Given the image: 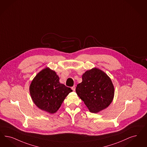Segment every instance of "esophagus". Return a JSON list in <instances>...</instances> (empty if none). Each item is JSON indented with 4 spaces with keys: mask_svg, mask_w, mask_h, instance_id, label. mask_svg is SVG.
I'll use <instances>...</instances> for the list:
<instances>
[{
    "mask_svg": "<svg viewBox=\"0 0 147 147\" xmlns=\"http://www.w3.org/2000/svg\"><path fill=\"white\" fill-rule=\"evenodd\" d=\"M71 89L73 91H76V86H73V87H71Z\"/></svg>",
    "mask_w": 147,
    "mask_h": 147,
    "instance_id": "obj_1",
    "label": "esophagus"
}]
</instances>
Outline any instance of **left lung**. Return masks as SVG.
I'll return each instance as SVG.
<instances>
[{
    "label": "left lung",
    "mask_w": 147,
    "mask_h": 147,
    "mask_svg": "<svg viewBox=\"0 0 147 147\" xmlns=\"http://www.w3.org/2000/svg\"><path fill=\"white\" fill-rule=\"evenodd\" d=\"M82 80L76 91L90 112L97 113L110 105L114 96V87L105 72L93 68L82 74Z\"/></svg>",
    "instance_id": "obj_1"
}]
</instances>
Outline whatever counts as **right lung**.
Masks as SVG:
<instances>
[{
  "label": "right lung",
  "instance_id": "right-lung-1",
  "mask_svg": "<svg viewBox=\"0 0 147 147\" xmlns=\"http://www.w3.org/2000/svg\"><path fill=\"white\" fill-rule=\"evenodd\" d=\"M59 80L56 73L46 67L36 75L30 84V94L34 103L50 114L57 112L65 97L72 91Z\"/></svg>",
  "mask_w": 147,
  "mask_h": 147
}]
</instances>
